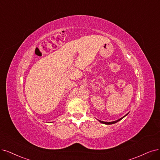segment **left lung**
<instances>
[{
  "mask_svg": "<svg viewBox=\"0 0 160 160\" xmlns=\"http://www.w3.org/2000/svg\"><path fill=\"white\" fill-rule=\"evenodd\" d=\"M128 114V113H127V115H125V116H123L122 117L120 118L119 119H118V120L115 121H112V122H105V121H100V120H98V121H99L100 122H102V123H103V124H105V125H112V124H115V123H116V122H119V121H121V119H122L124 117H126Z\"/></svg>",
  "mask_w": 160,
  "mask_h": 160,
  "instance_id": "1",
  "label": "left lung"
}]
</instances>
